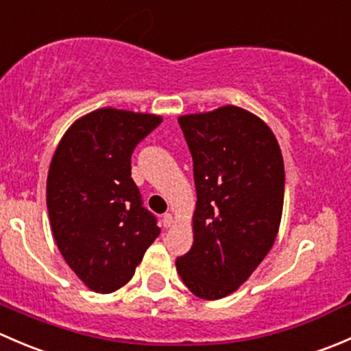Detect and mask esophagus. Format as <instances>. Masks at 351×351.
<instances>
[{
	"mask_svg": "<svg viewBox=\"0 0 351 351\" xmlns=\"http://www.w3.org/2000/svg\"><path fill=\"white\" fill-rule=\"evenodd\" d=\"M173 224H175V217H173V214L162 215V226H165V228H171Z\"/></svg>",
	"mask_w": 351,
	"mask_h": 351,
	"instance_id": "esophagus-1",
	"label": "esophagus"
}]
</instances>
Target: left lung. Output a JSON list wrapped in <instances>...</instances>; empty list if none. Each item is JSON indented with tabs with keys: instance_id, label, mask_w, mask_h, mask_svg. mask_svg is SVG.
<instances>
[{
	"instance_id": "1",
	"label": "left lung",
	"mask_w": 351,
	"mask_h": 351,
	"mask_svg": "<svg viewBox=\"0 0 351 351\" xmlns=\"http://www.w3.org/2000/svg\"><path fill=\"white\" fill-rule=\"evenodd\" d=\"M193 158V244L176 260L200 299L236 292L277 239L285 171L270 127L234 105L178 117Z\"/></svg>"
}]
</instances>
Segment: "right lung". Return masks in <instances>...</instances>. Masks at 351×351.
<instances>
[{
    "label": "right lung",
    "mask_w": 351,
    "mask_h": 351,
    "mask_svg": "<svg viewBox=\"0 0 351 351\" xmlns=\"http://www.w3.org/2000/svg\"><path fill=\"white\" fill-rule=\"evenodd\" d=\"M161 120L154 113L93 110L66 130L52 156V236L71 270L93 292L125 285L161 232L130 176V156Z\"/></svg>",
    "instance_id": "add662e5"
}]
</instances>
